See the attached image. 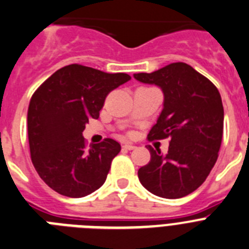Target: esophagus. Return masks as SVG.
Returning a JSON list of instances; mask_svg holds the SVG:
<instances>
[{"label":"esophagus","mask_w":249,"mask_h":249,"mask_svg":"<svg viewBox=\"0 0 249 249\" xmlns=\"http://www.w3.org/2000/svg\"><path fill=\"white\" fill-rule=\"evenodd\" d=\"M122 148H124V149H128V151H132V149H135L136 148V146H133V144H131V143H124L122 146Z\"/></svg>","instance_id":"esophagus-1"}]
</instances>
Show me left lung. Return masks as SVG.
Masks as SVG:
<instances>
[{
    "label": "left lung",
    "mask_w": 249,
    "mask_h": 249,
    "mask_svg": "<svg viewBox=\"0 0 249 249\" xmlns=\"http://www.w3.org/2000/svg\"><path fill=\"white\" fill-rule=\"evenodd\" d=\"M136 80L160 86L163 109L149 141L169 138L168 153L148 146L151 160L138 169L142 186L163 198H181L206 181L218 158L223 136V105L218 89L190 65L176 62Z\"/></svg>",
    "instance_id": "left-lung-1"
}]
</instances>
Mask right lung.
<instances>
[{
  "label": "right lung",
  "mask_w": 249,
  "mask_h": 249,
  "mask_svg": "<svg viewBox=\"0 0 249 249\" xmlns=\"http://www.w3.org/2000/svg\"><path fill=\"white\" fill-rule=\"evenodd\" d=\"M131 80L82 65L59 68L35 91L27 112L31 160L38 176L57 193L80 198L105 183L121 144L112 138L89 144L82 132L98 118L106 97Z\"/></svg>",
  "instance_id": "obj_1"
}]
</instances>
